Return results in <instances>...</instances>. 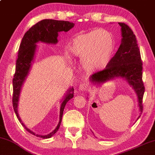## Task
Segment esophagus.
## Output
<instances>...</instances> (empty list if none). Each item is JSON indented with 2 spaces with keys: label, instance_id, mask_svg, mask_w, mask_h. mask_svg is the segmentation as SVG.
<instances>
[{
  "label": "esophagus",
  "instance_id": "obj_1",
  "mask_svg": "<svg viewBox=\"0 0 155 155\" xmlns=\"http://www.w3.org/2000/svg\"><path fill=\"white\" fill-rule=\"evenodd\" d=\"M87 88H88V85H87V83H81L79 86V90L81 91H87Z\"/></svg>",
  "mask_w": 155,
  "mask_h": 155
}]
</instances>
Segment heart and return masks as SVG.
<instances>
[{
  "instance_id": "obj_1",
  "label": "heart",
  "mask_w": 155,
  "mask_h": 155,
  "mask_svg": "<svg viewBox=\"0 0 155 155\" xmlns=\"http://www.w3.org/2000/svg\"><path fill=\"white\" fill-rule=\"evenodd\" d=\"M115 39L111 32L101 28L81 34L72 39L68 51L81 60L85 71L93 73L104 70L111 60Z\"/></svg>"
}]
</instances>
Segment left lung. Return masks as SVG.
I'll list each match as a JSON object with an SVG mask.
<instances>
[{
    "label": "left lung",
    "instance_id": "obj_1",
    "mask_svg": "<svg viewBox=\"0 0 155 155\" xmlns=\"http://www.w3.org/2000/svg\"><path fill=\"white\" fill-rule=\"evenodd\" d=\"M121 28V43L116 54L104 70L91 75L89 80L95 85L106 83L116 78L128 82L137 95L140 114L143 110L142 99L144 86L142 81V61L136 37L128 25L118 23ZM139 116L137 119H139Z\"/></svg>",
    "mask_w": 155,
    "mask_h": 155
}]
</instances>
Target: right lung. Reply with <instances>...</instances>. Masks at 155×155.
I'll use <instances>...</instances> for the list:
<instances>
[{
  "instance_id": "1",
  "label": "right lung",
  "mask_w": 155,
  "mask_h": 155,
  "mask_svg": "<svg viewBox=\"0 0 155 155\" xmlns=\"http://www.w3.org/2000/svg\"><path fill=\"white\" fill-rule=\"evenodd\" d=\"M74 24L66 21H57L53 19H44L40 21L35 25H34L24 34L23 37L20 47H19L18 59L16 60V72L13 79V106L15 114L18 118V121L21 122L23 127H24L26 131L31 134L42 139H48L52 137L57 132L60 127L61 121L63 115V110L68 101L73 98L74 88L70 87L64 99H63L60 106V121L56 129L52 132L47 135H39L26 127L22 123L21 120L18 116V104L20 96L21 90L24 82L27 77L28 72L31 67V62H33L37 49V44L39 41L46 44H55L57 43V37L58 33L60 31L67 32L73 27Z\"/></svg>"
}]
</instances>
